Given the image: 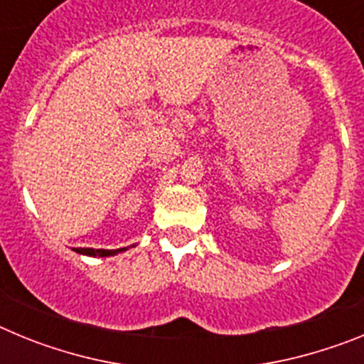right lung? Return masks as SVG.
<instances>
[{
  "label": "right lung",
  "mask_w": 364,
  "mask_h": 364,
  "mask_svg": "<svg viewBox=\"0 0 364 364\" xmlns=\"http://www.w3.org/2000/svg\"><path fill=\"white\" fill-rule=\"evenodd\" d=\"M127 247H120V250H92V247H78L76 252L82 253V255H91V257H109L117 255V253L125 252Z\"/></svg>",
  "instance_id": "obj_1"
}]
</instances>
